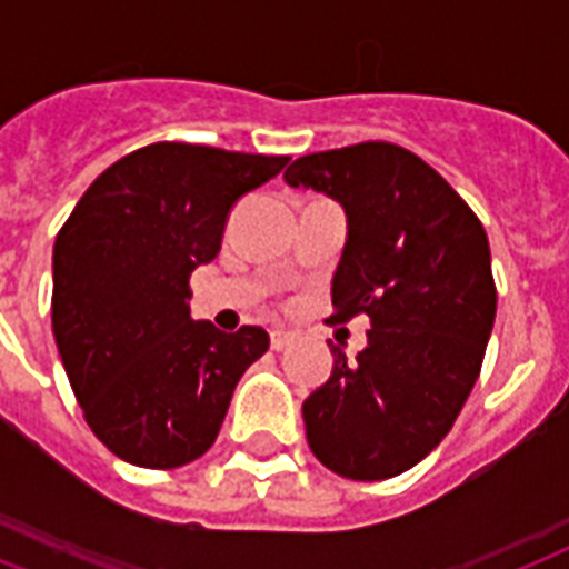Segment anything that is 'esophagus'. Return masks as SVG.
Masks as SVG:
<instances>
[{
  "mask_svg": "<svg viewBox=\"0 0 569 569\" xmlns=\"http://www.w3.org/2000/svg\"><path fill=\"white\" fill-rule=\"evenodd\" d=\"M292 342H295L292 330H271V348H274V351H283V348H289Z\"/></svg>",
  "mask_w": 569,
  "mask_h": 569,
  "instance_id": "34e87169",
  "label": "esophagus"
}]
</instances>
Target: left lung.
<instances>
[{"label": "left lung", "mask_w": 569, "mask_h": 569, "mask_svg": "<svg viewBox=\"0 0 569 569\" xmlns=\"http://www.w3.org/2000/svg\"><path fill=\"white\" fill-rule=\"evenodd\" d=\"M283 180L342 206L333 321L369 319L357 357L330 348V378L301 407L307 442L351 481L401 476L440 446L481 372L496 319L487 232L431 164L387 141L301 156Z\"/></svg>", "instance_id": "8db88e82"}]
</instances>
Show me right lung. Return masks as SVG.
Wrapping results in <instances>:
<instances>
[{"instance_id":"right-lung-1","label":"right lung","mask_w":569,"mask_h":569,"mask_svg":"<svg viewBox=\"0 0 569 569\" xmlns=\"http://www.w3.org/2000/svg\"><path fill=\"white\" fill-rule=\"evenodd\" d=\"M289 156L141 147L97 177L52 248V333L91 431L120 460L177 469L221 431L268 333L191 319L189 277L218 257L230 209Z\"/></svg>"}]
</instances>
